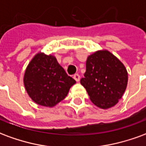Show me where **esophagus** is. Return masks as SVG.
Returning a JSON list of instances; mask_svg holds the SVG:
<instances>
[{"label":"esophagus","instance_id":"1","mask_svg":"<svg viewBox=\"0 0 146 146\" xmlns=\"http://www.w3.org/2000/svg\"><path fill=\"white\" fill-rule=\"evenodd\" d=\"M73 78H74V80H76V82H79L80 80V76L79 74H75V75L73 76Z\"/></svg>","mask_w":146,"mask_h":146}]
</instances>
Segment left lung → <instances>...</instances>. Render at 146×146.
<instances>
[{
  "label": "left lung",
  "instance_id": "1",
  "mask_svg": "<svg viewBox=\"0 0 146 146\" xmlns=\"http://www.w3.org/2000/svg\"><path fill=\"white\" fill-rule=\"evenodd\" d=\"M127 81L126 67L110 51L98 50L88 56L86 72L80 84L97 107L107 110L117 104L127 88Z\"/></svg>",
  "mask_w": 146,
  "mask_h": 146
}]
</instances>
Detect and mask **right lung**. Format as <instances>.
<instances>
[{
  "instance_id": "obj_1",
  "label": "right lung",
  "mask_w": 146,
  "mask_h": 146,
  "mask_svg": "<svg viewBox=\"0 0 146 146\" xmlns=\"http://www.w3.org/2000/svg\"><path fill=\"white\" fill-rule=\"evenodd\" d=\"M23 83L35 103L52 108L66 97L76 80L67 75L54 55L40 51L28 64Z\"/></svg>"
}]
</instances>
